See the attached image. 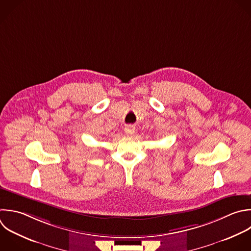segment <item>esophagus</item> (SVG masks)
Wrapping results in <instances>:
<instances>
[{"mask_svg":"<svg viewBox=\"0 0 251 251\" xmlns=\"http://www.w3.org/2000/svg\"><path fill=\"white\" fill-rule=\"evenodd\" d=\"M125 130H126V133H127V134H133L135 132V127L133 126L129 125L126 127Z\"/></svg>","mask_w":251,"mask_h":251,"instance_id":"1","label":"esophagus"}]
</instances>
